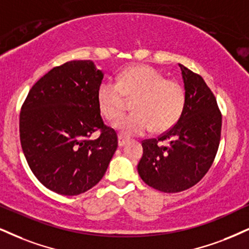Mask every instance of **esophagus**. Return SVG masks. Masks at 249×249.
<instances>
[{
    "label": "esophagus",
    "mask_w": 249,
    "mask_h": 249,
    "mask_svg": "<svg viewBox=\"0 0 249 249\" xmlns=\"http://www.w3.org/2000/svg\"><path fill=\"white\" fill-rule=\"evenodd\" d=\"M127 142H128V140L124 139V136H121V135H120V136H119V141H118V144H119L120 148H122V146H124L125 144H127Z\"/></svg>",
    "instance_id": "obj_1"
}]
</instances>
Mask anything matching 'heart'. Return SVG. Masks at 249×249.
Here are the masks:
<instances>
[{
    "label": "heart",
    "instance_id": "b5f03b06",
    "mask_svg": "<svg viewBox=\"0 0 249 249\" xmlns=\"http://www.w3.org/2000/svg\"><path fill=\"white\" fill-rule=\"evenodd\" d=\"M134 100L133 114L115 124L124 136H139L152 127L164 133L178 124L185 112L187 93L179 81L165 76L145 64H136L120 72L118 83L105 81L98 88L100 112L109 121L124 114L125 99Z\"/></svg>",
    "mask_w": 249,
    "mask_h": 249
}]
</instances>
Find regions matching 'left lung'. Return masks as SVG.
Returning <instances> with one entry per match:
<instances>
[{
    "label": "left lung",
    "instance_id": "8db88e82",
    "mask_svg": "<svg viewBox=\"0 0 249 249\" xmlns=\"http://www.w3.org/2000/svg\"><path fill=\"white\" fill-rule=\"evenodd\" d=\"M187 93L185 112L158 139L144 140L137 171L144 182L164 193L193 187L213 165L219 146L222 114L204 79L179 64ZM165 142L167 146H162Z\"/></svg>",
    "mask_w": 249,
    "mask_h": 249
}]
</instances>
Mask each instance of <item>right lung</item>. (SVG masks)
I'll list each match as a JSON object with an SVG mask.
<instances>
[{
	"label": "right lung",
	"mask_w": 249,
	"mask_h": 249,
	"mask_svg": "<svg viewBox=\"0 0 249 249\" xmlns=\"http://www.w3.org/2000/svg\"><path fill=\"white\" fill-rule=\"evenodd\" d=\"M103 78L92 61H69L42 76L21 106V149L31 171L52 192L73 196L91 189L118 148L115 130L100 115ZM94 131L100 137L92 140Z\"/></svg>",
	"instance_id": "right-lung-1"
}]
</instances>
